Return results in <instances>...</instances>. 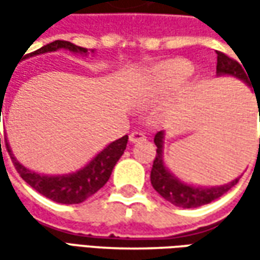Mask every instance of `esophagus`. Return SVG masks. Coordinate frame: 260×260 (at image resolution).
I'll list each match as a JSON object with an SVG mask.
<instances>
[{
  "instance_id": "obj_1",
  "label": "esophagus",
  "mask_w": 260,
  "mask_h": 260,
  "mask_svg": "<svg viewBox=\"0 0 260 260\" xmlns=\"http://www.w3.org/2000/svg\"><path fill=\"white\" fill-rule=\"evenodd\" d=\"M128 139H130L132 143H137V142H143V140H146V136L143 135L142 132H133Z\"/></svg>"
}]
</instances>
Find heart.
<instances>
[{
  "mask_svg": "<svg viewBox=\"0 0 260 260\" xmlns=\"http://www.w3.org/2000/svg\"><path fill=\"white\" fill-rule=\"evenodd\" d=\"M192 68L186 60H171L156 65L145 78H142L139 86V101L147 103L159 94L174 88L191 74Z\"/></svg>",
  "mask_w": 260,
  "mask_h": 260,
  "instance_id": "b5f03b06",
  "label": "heart"
}]
</instances>
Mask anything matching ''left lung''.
Listing matches in <instances>:
<instances>
[{"label":"left lung","instance_id":"obj_1","mask_svg":"<svg viewBox=\"0 0 260 260\" xmlns=\"http://www.w3.org/2000/svg\"><path fill=\"white\" fill-rule=\"evenodd\" d=\"M245 68V66H243ZM243 68L239 62L230 59L221 52H217V76H233L240 79L249 86V79L246 76ZM256 95V94H255ZM257 100V98H256ZM259 108V101H257ZM260 114V108H259ZM156 145V157L153 160L152 172H150V182L156 189V192L169 201L171 204L182 208H197L201 205L210 204L221 195H224L229 189H232L239 179L242 178L237 176L232 182H227L224 185H217V186H201V185L188 184L178 178L171 169L166 166L165 162V132H159L155 136ZM260 149V139H259Z\"/></svg>","mask_w":260,"mask_h":260}]
</instances>
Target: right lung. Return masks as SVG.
<instances>
[{
	"instance_id": "add662e5",
	"label": "right lung",
	"mask_w": 260,
	"mask_h": 260,
	"mask_svg": "<svg viewBox=\"0 0 260 260\" xmlns=\"http://www.w3.org/2000/svg\"><path fill=\"white\" fill-rule=\"evenodd\" d=\"M60 49H65L78 55H88V49L85 47L76 46L65 40H55L49 45L40 47L33 53H30V56L50 53ZM91 52L94 53V50ZM127 140H128V136H123L121 139L111 142L110 145L105 146L100 153H96L85 166H82L75 172L62 175L37 174L35 171L25 168L24 165H21L15 159L14 153L7 140H5V146L11 156V160L14 164L17 172L31 188H35L37 192H40L42 195H45L46 198L56 201L59 204H79L85 201L86 198H89L91 195H94L98 189H101L107 184L115 164L124 153Z\"/></svg>"
}]
</instances>
